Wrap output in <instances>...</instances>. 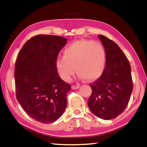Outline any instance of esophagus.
Returning a JSON list of instances; mask_svg holds the SVG:
<instances>
[{"mask_svg": "<svg viewBox=\"0 0 147 147\" xmlns=\"http://www.w3.org/2000/svg\"><path fill=\"white\" fill-rule=\"evenodd\" d=\"M71 88L73 89H77L80 88V85L79 84H77V85H73Z\"/></svg>", "mask_w": 147, "mask_h": 147, "instance_id": "esophagus-1", "label": "esophagus"}]
</instances>
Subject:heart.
Masks as SVG:
<instances>
[{
  "label": "heart",
  "instance_id": "heart-1",
  "mask_svg": "<svg viewBox=\"0 0 147 147\" xmlns=\"http://www.w3.org/2000/svg\"><path fill=\"white\" fill-rule=\"evenodd\" d=\"M106 53L102 45L91 40L80 39L74 41L63 51V56L56 59L57 70L61 78L69 82L75 73L80 78L94 80L103 73Z\"/></svg>",
  "mask_w": 147,
  "mask_h": 147
}]
</instances>
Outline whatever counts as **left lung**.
<instances>
[{
	"mask_svg": "<svg viewBox=\"0 0 147 147\" xmlns=\"http://www.w3.org/2000/svg\"><path fill=\"white\" fill-rule=\"evenodd\" d=\"M98 36L106 51V66L102 75L89 85L92 93L88 106L96 117L109 120L123 113L128 105L133 89L131 67L115 42L102 35Z\"/></svg>",
	"mask_w": 147,
	"mask_h": 147,
	"instance_id": "1",
	"label": "left lung"
}]
</instances>
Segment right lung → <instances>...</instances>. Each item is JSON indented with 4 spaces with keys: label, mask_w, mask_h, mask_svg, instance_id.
I'll return each mask as SVG.
<instances>
[{
    "label": "right lung",
    "mask_w": 147,
    "mask_h": 147,
    "mask_svg": "<svg viewBox=\"0 0 147 147\" xmlns=\"http://www.w3.org/2000/svg\"><path fill=\"white\" fill-rule=\"evenodd\" d=\"M67 39L38 35L27 41L15 65L16 97L24 111L42 123H54L67 106L71 85L58 76L56 61Z\"/></svg>",
    "instance_id": "1"
}]
</instances>
